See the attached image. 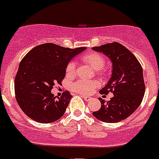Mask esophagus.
I'll return each mask as SVG.
<instances>
[{
	"mask_svg": "<svg viewBox=\"0 0 159 159\" xmlns=\"http://www.w3.org/2000/svg\"><path fill=\"white\" fill-rule=\"evenodd\" d=\"M82 98H84V99L85 100L86 102H89L91 100V98L90 97H87V96H82Z\"/></svg>",
	"mask_w": 159,
	"mask_h": 159,
	"instance_id": "1",
	"label": "esophagus"
}]
</instances>
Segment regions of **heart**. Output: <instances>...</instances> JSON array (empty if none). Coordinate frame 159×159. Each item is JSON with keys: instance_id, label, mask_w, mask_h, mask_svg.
I'll return each instance as SVG.
<instances>
[{"instance_id": "heart-1", "label": "heart", "mask_w": 159, "mask_h": 159, "mask_svg": "<svg viewBox=\"0 0 159 159\" xmlns=\"http://www.w3.org/2000/svg\"><path fill=\"white\" fill-rule=\"evenodd\" d=\"M83 60L84 61L89 65L95 70H102L105 66V60L103 57L98 53H90V54L84 55L83 57ZM75 71V62H70L69 64L67 65L66 74L68 75H73ZM95 85L96 84L92 81L80 80L74 84L72 85V89L77 93H80L82 94H88V93H92Z\"/></svg>"}]
</instances>
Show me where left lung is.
<instances>
[{"label":"left lung","instance_id":"obj_1","mask_svg":"<svg viewBox=\"0 0 159 159\" xmlns=\"http://www.w3.org/2000/svg\"><path fill=\"white\" fill-rule=\"evenodd\" d=\"M93 50L102 53L111 62L112 70L102 94L113 93L108 102L98 98L101 108L93 115L103 122L116 123L130 116L139 107L144 98V86L143 69L137 58L127 48L118 43L94 47Z\"/></svg>","mask_w":159,"mask_h":159}]
</instances>
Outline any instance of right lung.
<instances>
[{
	"label": "right lung",
	"mask_w": 159,
	"mask_h": 159,
	"mask_svg": "<svg viewBox=\"0 0 159 159\" xmlns=\"http://www.w3.org/2000/svg\"><path fill=\"white\" fill-rule=\"evenodd\" d=\"M85 49L43 43L25 55L15 76V91L19 106L29 117L51 123L64 115L72 96L66 91L57 98L51 91L65 77L70 61Z\"/></svg>",
	"instance_id": "1"
}]
</instances>
